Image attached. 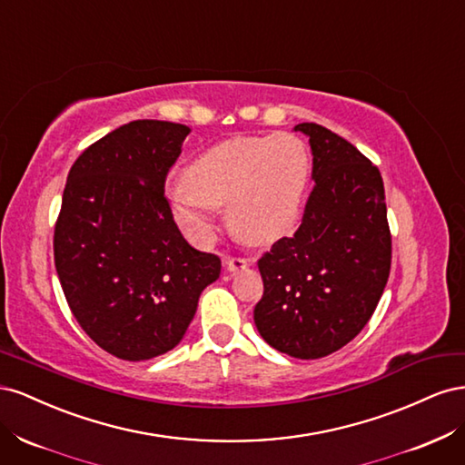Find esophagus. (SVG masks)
Masks as SVG:
<instances>
[{
  "instance_id": "34e87169",
  "label": "esophagus",
  "mask_w": 465,
  "mask_h": 465,
  "mask_svg": "<svg viewBox=\"0 0 465 465\" xmlns=\"http://www.w3.org/2000/svg\"><path fill=\"white\" fill-rule=\"evenodd\" d=\"M224 265H227V270L231 273H238V272H244L246 267H250V260H246V258H229L227 262H224Z\"/></svg>"
}]
</instances>
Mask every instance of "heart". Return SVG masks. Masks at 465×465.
I'll use <instances>...</instances> for the list:
<instances>
[{"instance_id": "1", "label": "heart", "mask_w": 465, "mask_h": 465, "mask_svg": "<svg viewBox=\"0 0 465 465\" xmlns=\"http://www.w3.org/2000/svg\"><path fill=\"white\" fill-rule=\"evenodd\" d=\"M311 180V154L287 132L232 135L203 149L166 190L180 231L193 244L215 232L217 207L227 205L231 231L250 244H272L297 223Z\"/></svg>"}]
</instances>
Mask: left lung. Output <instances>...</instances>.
I'll return each mask as SVG.
<instances>
[{
	"label": "left lung",
	"instance_id": "1",
	"mask_svg": "<svg viewBox=\"0 0 465 465\" xmlns=\"http://www.w3.org/2000/svg\"><path fill=\"white\" fill-rule=\"evenodd\" d=\"M312 180L299 231L258 260L263 297L254 308L260 335L294 359H320L367 326L391 263L384 182L347 139L304 122Z\"/></svg>",
	"mask_w": 465,
	"mask_h": 465
}]
</instances>
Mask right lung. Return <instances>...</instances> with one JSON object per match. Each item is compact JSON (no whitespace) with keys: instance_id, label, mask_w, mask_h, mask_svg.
<instances>
[{"instance_id":"obj_1","label":"right lung","mask_w":465,"mask_h":465,"mask_svg":"<svg viewBox=\"0 0 465 465\" xmlns=\"http://www.w3.org/2000/svg\"><path fill=\"white\" fill-rule=\"evenodd\" d=\"M188 125L135 120L87 147L67 174L54 229L65 301L91 340L124 361L171 351L221 260L178 231L164 180Z\"/></svg>"}]
</instances>
